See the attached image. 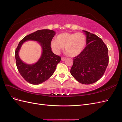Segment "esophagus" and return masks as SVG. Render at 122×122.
<instances>
[{"label":"esophagus","mask_w":122,"mask_h":122,"mask_svg":"<svg viewBox=\"0 0 122 122\" xmlns=\"http://www.w3.org/2000/svg\"><path fill=\"white\" fill-rule=\"evenodd\" d=\"M66 59V57H62V58H61V60L62 61H65V60Z\"/></svg>","instance_id":"esophagus-1"}]
</instances>
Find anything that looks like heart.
Instances as JSON below:
<instances>
[{"label":"heart","instance_id":"1","mask_svg":"<svg viewBox=\"0 0 122 122\" xmlns=\"http://www.w3.org/2000/svg\"><path fill=\"white\" fill-rule=\"evenodd\" d=\"M86 39L81 32H64L56 36V40L52 41L51 48L55 53H58L65 47L66 53L71 57L79 55L86 45Z\"/></svg>","mask_w":122,"mask_h":122}]
</instances>
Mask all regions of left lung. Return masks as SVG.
Returning a JSON list of instances; mask_svg holds the SVG:
<instances>
[{
  "instance_id": "1",
  "label": "left lung",
  "mask_w": 122,
  "mask_h": 122,
  "mask_svg": "<svg viewBox=\"0 0 122 122\" xmlns=\"http://www.w3.org/2000/svg\"><path fill=\"white\" fill-rule=\"evenodd\" d=\"M86 36V46L73 58L70 70L77 81L90 84L97 82L104 74L109 62L107 47L102 40L93 34L83 30Z\"/></svg>"
}]
</instances>
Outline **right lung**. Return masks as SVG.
Returning <instances> with one entry per match:
<instances>
[{
  "label": "right lung",
  "instance_id": "right-lung-1",
  "mask_svg": "<svg viewBox=\"0 0 122 122\" xmlns=\"http://www.w3.org/2000/svg\"><path fill=\"white\" fill-rule=\"evenodd\" d=\"M55 32L50 29H41L29 34L20 41L15 50L16 63L18 71L23 78L32 84H39L52 75L60 62L61 57L51 50V42ZM27 40L38 41L42 48V54L37 63L33 65L25 64L19 58L18 52L22 44Z\"/></svg>",
  "mask_w": 122,
  "mask_h": 122
}]
</instances>
